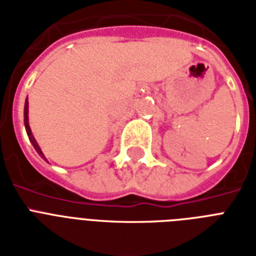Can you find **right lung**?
Masks as SVG:
<instances>
[{"label":"right lung","mask_w":256,"mask_h":256,"mask_svg":"<svg viewBox=\"0 0 256 256\" xmlns=\"http://www.w3.org/2000/svg\"><path fill=\"white\" fill-rule=\"evenodd\" d=\"M28 112H29V102H28V98H26L25 100V108H24V122H25V128H26V132H28V136H29V140L32 142V144L34 146V148H36V152L40 154V156H42L44 160L48 162V160L45 158V156H44V152H41V148H40V146H38L37 140H34L33 134H32V130H30V126H29V116H28Z\"/></svg>","instance_id":"obj_1"}]
</instances>
